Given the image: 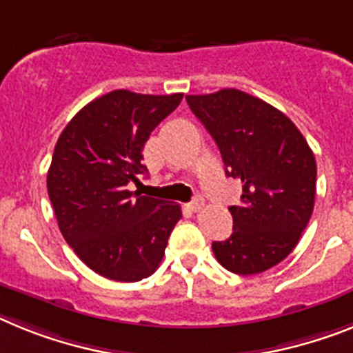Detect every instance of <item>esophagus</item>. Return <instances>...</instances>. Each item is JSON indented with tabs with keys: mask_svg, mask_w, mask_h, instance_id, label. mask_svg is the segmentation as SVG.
Here are the masks:
<instances>
[{
	"mask_svg": "<svg viewBox=\"0 0 353 353\" xmlns=\"http://www.w3.org/2000/svg\"><path fill=\"white\" fill-rule=\"evenodd\" d=\"M203 206H204V201L201 199V197H195L194 201H190V203L186 204V208L190 210V212H194V213L199 212V210L203 208Z\"/></svg>",
	"mask_w": 353,
	"mask_h": 353,
	"instance_id": "esophagus-1",
	"label": "esophagus"
}]
</instances>
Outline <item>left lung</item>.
<instances>
[{
    "mask_svg": "<svg viewBox=\"0 0 353 353\" xmlns=\"http://www.w3.org/2000/svg\"><path fill=\"white\" fill-rule=\"evenodd\" d=\"M186 102L217 143L226 176L242 181L230 206L233 233L213 242L222 268L256 274L289 256L314 210L316 159L282 111L239 90L188 94Z\"/></svg>",
    "mask_w": 353,
    "mask_h": 353,
    "instance_id": "obj_1",
    "label": "left lung"
}]
</instances>
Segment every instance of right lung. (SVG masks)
I'll use <instances>...</instances> for the list:
<instances>
[{
    "instance_id": "obj_1",
    "label": "right lung",
    "mask_w": 353,
    "mask_h": 353,
    "mask_svg": "<svg viewBox=\"0 0 353 353\" xmlns=\"http://www.w3.org/2000/svg\"><path fill=\"white\" fill-rule=\"evenodd\" d=\"M183 93L117 90L77 112L59 136L46 185L64 241L117 282H140L161 263L179 204L131 192L147 168L143 147Z\"/></svg>"
}]
</instances>
